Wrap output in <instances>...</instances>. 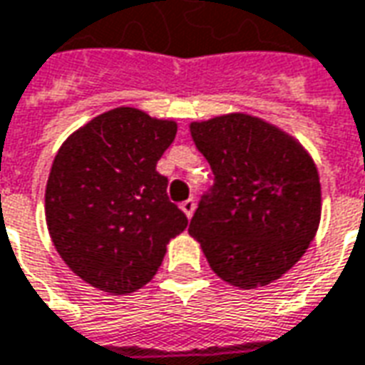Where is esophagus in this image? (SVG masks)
Returning <instances> with one entry per match:
<instances>
[{"label":"esophagus","instance_id":"34e87169","mask_svg":"<svg viewBox=\"0 0 365 365\" xmlns=\"http://www.w3.org/2000/svg\"><path fill=\"white\" fill-rule=\"evenodd\" d=\"M180 211L185 212L188 219H190V217H192V212H195V200L192 199L182 200V202H180Z\"/></svg>","mask_w":365,"mask_h":365}]
</instances>
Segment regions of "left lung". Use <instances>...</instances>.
Returning <instances> with one entry per match:
<instances>
[{"label":"left lung","instance_id":"1","mask_svg":"<svg viewBox=\"0 0 365 365\" xmlns=\"http://www.w3.org/2000/svg\"><path fill=\"white\" fill-rule=\"evenodd\" d=\"M215 185L188 225L211 269L239 289L269 285L314 241L322 185L309 153L265 120L233 112L190 122Z\"/></svg>","mask_w":365,"mask_h":365}]
</instances>
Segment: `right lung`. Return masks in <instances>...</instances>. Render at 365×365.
<instances>
[{"mask_svg": "<svg viewBox=\"0 0 365 365\" xmlns=\"http://www.w3.org/2000/svg\"><path fill=\"white\" fill-rule=\"evenodd\" d=\"M177 122L130 106L108 110L66 138L46 185V222L63 263L92 287L126 295L156 275L188 219L168 200L156 163Z\"/></svg>", "mask_w": 365, "mask_h": 365, "instance_id": "1", "label": "right lung"}]
</instances>
